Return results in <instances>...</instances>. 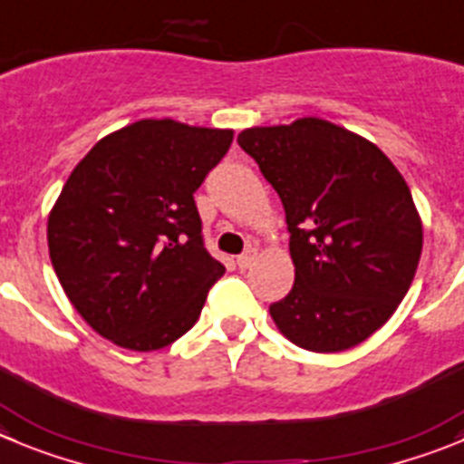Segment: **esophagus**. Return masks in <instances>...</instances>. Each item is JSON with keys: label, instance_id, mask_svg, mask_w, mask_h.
Instances as JSON below:
<instances>
[{"label": "esophagus", "instance_id": "34e87169", "mask_svg": "<svg viewBox=\"0 0 464 464\" xmlns=\"http://www.w3.org/2000/svg\"><path fill=\"white\" fill-rule=\"evenodd\" d=\"M254 258H256V249H246L245 254H240V256H237V267H240V270H246V267H252Z\"/></svg>", "mask_w": 464, "mask_h": 464}]
</instances>
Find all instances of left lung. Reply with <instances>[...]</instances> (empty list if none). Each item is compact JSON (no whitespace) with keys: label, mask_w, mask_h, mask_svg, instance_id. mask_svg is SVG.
<instances>
[{"label":"left lung","mask_w":464,"mask_h":464,"mask_svg":"<svg viewBox=\"0 0 464 464\" xmlns=\"http://www.w3.org/2000/svg\"><path fill=\"white\" fill-rule=\"evenodd\" d=\"M237 144L276 189L295 284L270 306L281 334L341 353L378 332L408 293L423 227L408 183L369 140L323 119L246 128Z\"/></svg>","instance_id":"left-lung-1"}]
</instances>
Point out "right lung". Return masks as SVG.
I'll list each match as a JSON object with an SVG mask.
<instances>
[{
	"instance_id": "1",
	"label": "right lung",
	"mask_w": 464,
	"mask_h": 464,
	"mask_svg": "<svg viewBox=\"0 0 464 464\" xmlns=\"http://www.w3.org/2000/svg\"><path fill=\"white\" fill-rule=\"evenodd\" d=\"M233 130L144 119L102 137L47 219L56 276L77 314L121 348L150 353L192 330L224 266L203 246L194 192Z\"/></svg>"
}]
</instances>
